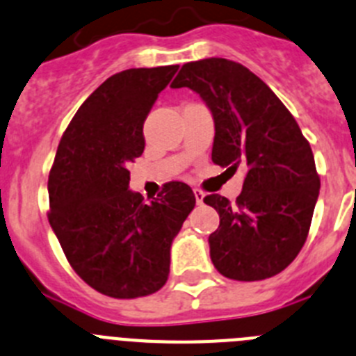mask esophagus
Here are the masks:
<instances>
[{
  "mask_svg": "<svg viewBox=\"0 0 356 356\" xmlns=\"http://www.w3.org/2000/svg\"><path fill=\"white\" fill-rule=\"evenodd\" d=\"M194 196H196V203L197 205H201L203 203V200H205V193H201V191H194Z\"/></svg>",
  "mask_w": 356,
  "mask_h": 356,
  "instance_id": "obj_1",
  "label": "esophagus"
}]
</instances>
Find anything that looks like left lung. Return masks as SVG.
Returning <instances> with one entry per match:
<instances>
[{
	"mask_svg": "<svg viewBox=\"0 0 356 356\" xmlns=\"http://www.w3.org/2000/svg\"><path fill=\"white\" fill-rule=\"evenodd\" d=\"M171 87L193 89L212 112V162L246 171L235 203L203 200L221 219L209 237L212 264L238 282L278 275L303 248L319 196L310 144L278 96L237 62H188Z\"/></svg>",
	"mask_w": 356,
	"mask_h": 356,
	"instance_id": "8db88e82",
	"label": "left lung"
}]
</instances>
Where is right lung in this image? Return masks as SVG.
Masks as SVG:
<instances>
[{"mask_svg": "<svg viewBox=\"0 0 356 356\" xmlns=\"http://www.w3.org/2000/svg\"><path fill=\"white\" fill-rule=\"evenodd\" d=\"M178 65L121 71L78 108L49 171V225L71 267L102 294L131 300L165 285L171 244L196 205L181 181L144 201L128 188L143 127Z\"/></svg>", "mask_w": 356, "mask_h": 356, "instance_id": "right-lung-1", "label": "right lung"}]
</instances>
